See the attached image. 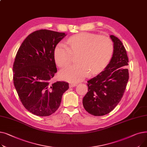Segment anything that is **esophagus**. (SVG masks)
Listing matches in <instances>:
<instances>
[{
  "label": "esophagus",
  "instance_id": "obj_1",
  "mask_svg": "<svg viewBox=\"0 0 147 147\" xmlns=\"http://www.w3.org/2000/svg\"><path fill=\"white\" fill-rule=\"evenodd\" d=\"M76 85L77 84L75 83H71V84H69V88H73V87H75Z\"/></svg>",
  "mask_w": 147,
  "mask_h": 147
}]
</instances>
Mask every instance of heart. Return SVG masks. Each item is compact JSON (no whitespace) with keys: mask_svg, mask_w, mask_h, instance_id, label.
I'll list each match as a JSON object with an SVG mask.
<instances>
[{"mask_svg":"<svg viewBox=\"0 0 147 147\" xmlns=\"http://www.w3.org/2000/svg\"><path fill=\"white\" fill-rule=\"evenodd\" d=\"M114 45L109 37L105 36L82 32L69 37L66 46L57 44L53 49V57L59 67H64L71 61V55L78 53V63L61 69L62 79L75 83L83 80L89 73L95 76L101 73L109 65L113 57Z\"/></svg>","mask_w":147,"mask_h":147,"instance_id":"b5f03b06","label":"heart"}]
</instances>
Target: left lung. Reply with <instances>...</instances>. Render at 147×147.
Here are the masks:
<instances>
[{"label":"left lung","instance_id":"obj_1","mask_svg":"<svg viewBox=\"0 0 147 147\" xmlns=\"http://www.w3.org/2000/svg\"><path fill=\"white\" fill-rule=\"evenodd\" d=\"M113 57L105 70L88 81V91L83 99L87 112L95 116L110 113L117 105L125 93L129 80L126 67L129 59L124 45L113 35Z\"/></svg>","mask_w":147,"mask_h":147}]
</instances>
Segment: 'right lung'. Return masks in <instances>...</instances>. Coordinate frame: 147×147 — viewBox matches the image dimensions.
Instances as JSON below:
<instances>
[{
	"mask_svg": "<svg viewBox=\"0 0 147 147\" xmlns=\"http://www.w3.org/2000/svg\"><path fill=\"white\" fill-rule=\"evenodd\" d=\"M65 36V33L37 30L26 37L15 56L14 86L22 105L38 116L55 113L63 94L69 88L67 82H51L57 71L53 49Z\"/></svg>",
	"mask_w": 147,
	"mask_h": 147,
	"instance_id": "add662e5",
	"label": "right lung"
}]
</instances>
